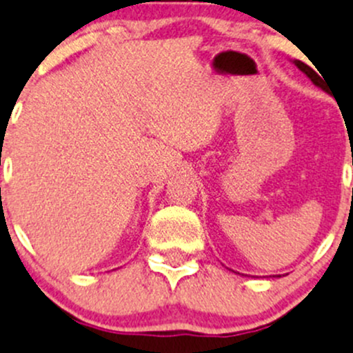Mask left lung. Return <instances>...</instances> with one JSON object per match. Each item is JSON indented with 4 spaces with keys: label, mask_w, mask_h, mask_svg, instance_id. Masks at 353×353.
Here are the masks:
<instances>
[{
    "label": "left lung",
    "mask_w": 353,
    "mask_h": 353,
    "mask_svg": "<svg viewBox=\"0 0 353 353\" xmlns=\"http://www.w3.org/2000/svg\"><path fill=\"white\" fill-rule=\"evenodd\" d=\"M294 65L295 66H297L299 68V70H301L302 71V73H304L305 74V77H307L309 78V80H311L312 81V83H314L316 85V87H319V88H323V90H325V81H323V78L321 77H319V74L318 73H316V71L314 70H312V68L311 66H307V65H305V63H302V61H299V59H294ZM280 276V275H279Z\"/></svg>",
    "instance_id": "left-lung-1"
}]
</instances>
